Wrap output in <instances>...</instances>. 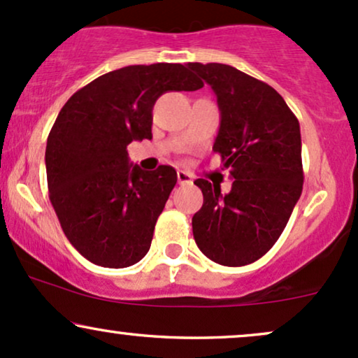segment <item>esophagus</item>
Masks as SVG:
<instances>
[{
	"mask_svg": "<svg viewBox=\"0 0 358 358\" xmlns=\"http://www.w3.org/2000/svg\"><path fill=\"white\" fill-rule=\"evenodd\" d=\"M176 178H178V183H180V185H188V183H192V175L187 173V171H183V170L176 171Z\"/></svg>",
	"mask_w": 358,
	"mask_h": 358,
	"instance_id": "34e87169",
	"label": "esophagus"
}]
</instances>
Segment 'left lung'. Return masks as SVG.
Masks as SVG:
<instances>
[{
  "label": "left lung",
  "instance_id": "1",
  "mask_svg": "<svg viewBox=\"0 0 358 358\" xmlns=\"http://www.w3.org/2000/svg\"><path fill=\"white\" fill-rule=\"evenodd\" d=\"M188 67L210 85L220 110L213 151L234 178L231 192L199 178L203 205L193 215L196 245L222 266H245L273 248L303 190L296 116L266 82L225 64Z\"/></svg>",
  "mask_w": 358,
  "mask_h": 358
}]
</instances>
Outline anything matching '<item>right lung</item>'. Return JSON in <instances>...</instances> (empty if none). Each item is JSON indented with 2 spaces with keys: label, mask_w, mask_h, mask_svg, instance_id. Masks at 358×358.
<instances>
[{
  "label": "right lung",
  "mask_w": 358,
  "mask_h": 358,
  "mask_svg": "<svg viewBox=\"0 0 358 358\" xmlns=\"http://www.w3.org/2000/svg\"><path fill=\"white\" fill-rule=\"evenodd\" d=\"M203 82L182 64L129 65L97 77L65 102L47 139L48 196L62 231L87 261L127 268L150 250L175 168L145 171L127 145L151 139L153 106Z\"/></svg>",
  "instance_id": "obj_1"
}]
</instances>
